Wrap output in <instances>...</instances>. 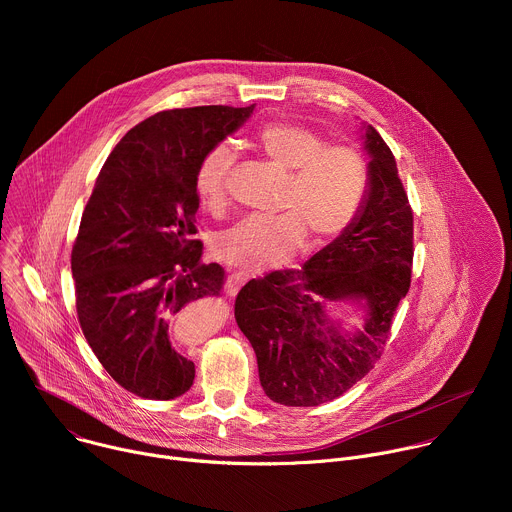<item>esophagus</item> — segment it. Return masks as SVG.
<instances>
[{"label": "esophagus", "instance_id": "34e87169", "mask_svg": "<svg viewBox=\"0 0 512 512\" xmlns=\"http://www.w3.org/2000/svg\"><path fill=\"white\" fill-rule=\"evenodd\" d=\"M249 281V275L245 273H239V271H233L227 275V285H225V291L227 296H237V291Z\"/></svg>", "mask_w": 512, "mask_h": 512}]
</instances>
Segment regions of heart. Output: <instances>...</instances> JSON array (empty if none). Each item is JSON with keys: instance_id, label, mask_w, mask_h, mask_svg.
Segmentation results:
<instances>
[{"instance_id": "1", "label": "heart", "mask_w": 512, "mask_h": 512, "mask_svg": "<svg viewBox=\"0 0 512 512\" xmlns=\"http://www.w3.org/2000/svg\"><path fill=\"white\" fill-rule=\"evenodd\" d=\"M259 150L281 172L287 184L279 196L275 216H249L214 241L216 257L247 273L261 271L294 253L304 233L312 243L338 237L356 216L369 184L364 158L348 145H324L316 133L271 123L259 133ZM233 152L227 143L210 148L194 176L200 200L221 208L227 200V176Z\"/></svg>"}]
</instances>
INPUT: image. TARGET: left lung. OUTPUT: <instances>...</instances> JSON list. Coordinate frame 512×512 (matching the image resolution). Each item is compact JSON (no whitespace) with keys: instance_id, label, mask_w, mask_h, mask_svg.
Returning a JSON list of instances; mask_svg holds the SVG:
<instances>
[{"instance_id":"8db88e82","label":"left lung","mask_w":512,"mask_h":512,"mask_svg":"<svg viewBox=\"0 0 512 512\" xmlns=\"http://www.w3.org/2000/svg\"><path fill=\"white\" fill-rule=\"evenodd\" d=\"M369 184L352 223L302 269L251 279L235 318L249 338L265 395L287 407H316L346 393L381 358L413 263V212L389 145L360 127ZM352 305L365 324L348 333L331 316Z\"/></svg>"}]
</instances>
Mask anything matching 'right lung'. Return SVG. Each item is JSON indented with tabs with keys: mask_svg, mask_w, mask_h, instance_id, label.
<instances>
[{
	"mask_svg": "<svg viewBox=\"0 0 512 512\" xmlns=\"http://www.w3.org/2000/svg\"><path fill=\"white\" fill-rule=\"evenodd\" d=\"M251 107L160 111L129 129L107 158L72 247L83 334L129 393L168 401L194 381L180 350L190 304L218 296L225 269L204 265L196 235V168Z\"/></svg>",
	"mask_w": 512,
	"mask_h": 512,
	"instance_id": "add662e5",
	"label": "right lung"
}]
</instances>
